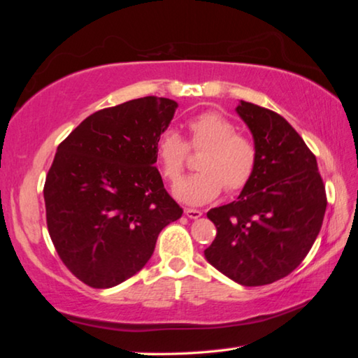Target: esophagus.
Segmentation results:
<instances>
[{"label":"esophagus","instance_id":"1","mask_svg":"<svg viewBox=\"0 0 358 358\" xmlns=\"http://www.w3.org/2000/svg\"><path fill=\"white\" fill-rule=\"evenodd\" d=\"M185 215L189 217V220H197V217L202 216V211L196 208H185Z\"/></svg>","mask_w":358,"mask_h":358}]
</instances>
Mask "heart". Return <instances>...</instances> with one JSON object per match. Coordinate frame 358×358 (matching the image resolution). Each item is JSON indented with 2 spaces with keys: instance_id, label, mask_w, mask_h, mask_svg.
Listing matches in <instances>:
<instances>
[{
  "instance_id": "obj_1",
  "label": "heart",
  "mask_w": 358,
  "mask_h": 358,
  "mask_svg": "<svg viewBox=\"0 0 358 358\" xmlns=\"http://www.w3.org/2000/svg\"><path fill=\"white\" fill-rule=\"evenodd\" d=\"M189 138L185 142L175 129H166L156 142V156L164 178L175 183L183 173L189 148L203 153L197 173L181 180L173 196L187 205L213 201L226 187L234 194L243 189L254 177L259 150L252 138L238 134V128L217 112H203L186 123Z\"/></svg>"
}]
</instances>
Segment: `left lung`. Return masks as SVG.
Instances as JSON below:
<instances>
[{
    "label": "left lung",
    "mask_w": 358,
    "mask_h": 358,
    "mask_svg": "<svg viewBox=\"0 0 358 358\" xmlns=\"http://www.w3.org/2000/svg\"><path fill=\"white\" fill-rule=\"evenodd\" d=\"M259 150L237 201L211 208L216 238L205 259L241 286H265L301 264L322 227L327 196L316 156L281 115L240 101Z\"/></svg>",
    "instance_id": "8db88e82"
}]
</instances>
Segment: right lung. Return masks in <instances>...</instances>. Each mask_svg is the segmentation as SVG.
<instances>
[{
	"label": "right lung",
	"mask_w": 358,
	"mask_h": 358,
	"mask_svg": "<svg viewBox=\"0 0 358 358\" xmlns=\"http://www.w3.org/2000/svg\"><path fill=\"white\" fill-rule=\"evenodd\" d=\"M177 107L147 96L102 108L58 145L44 185L47 227L59 259L90 287L134 276L161 230L183 215L155 167Z\"/></svg>",
	"instance_id": "right-lung-1"
}]
</instances>
